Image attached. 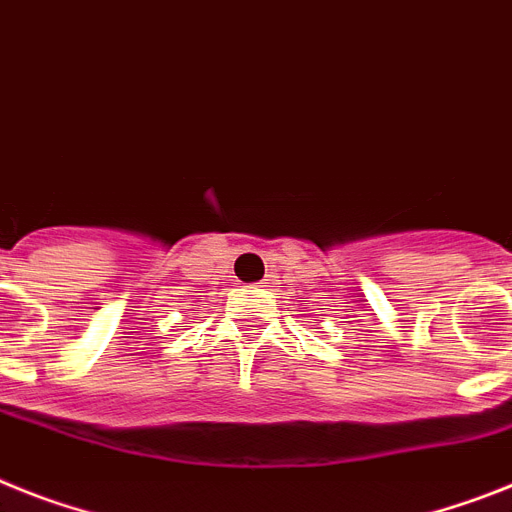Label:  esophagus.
Returning a JSON list of instances; mask_svg holds the SVG:
<instances>
[{"instance_id":"34e87169","label":"esophagus","mask_w":512,"mask_h":512,"mask_svg":"<svg viewBox=\"0 0 512 512\" xmlns=\"http://www.w3.org/2000/svg\"><path fill=\"white\" fill-rule=\"evenodd\" d=\"M273 283H276V278L268 276V278H265V281H263V289H270V286H273Z\"/></svg>"}]
</instances>
